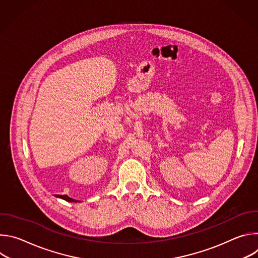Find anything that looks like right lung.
I'll use <instances>...</instances> for the list:
<instances>
[{"label": "right lung", "instance_id": "1", "mask_svg": "<svg viewBox=\"0 0 258 258\" xmlns=\"http://www.w3.org/2000/svg\"><path fill=\"white\" fill-rule=\"evenodd\" d=\"M58 197L61 198V199H63V200H65V201H68V202H78V200L69 198L67 195H58ZM79 202H80V201H79Z\"/></svg>", "mask_w": 258, "mask_h": 258}]
</instances>
